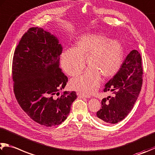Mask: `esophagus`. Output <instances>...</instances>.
I'll list each match as a JSON object with an SVG mask.
<instances>
[{"label":"esophagus","instance_id":"obj_1","mask_svg":"<svg viewBox=\"0 0 155 155\" xmlns=\"http://www.w3.org/2000/svg\"><path fill=\"white\" fill-rule=\"evenodd\" d=\"M77 95H78V98H89L90 97L89 95H85L84 94H83V93H77Z\"/></svg>","mask_w":155,"mask_h":155}]
</instances>
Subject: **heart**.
<instances>
[{"label":"heart","mask_w":155,"mask_h":155,"mask_svg":"<svg viewBox=\"0 0 155 155\" xmlns=\"http://www.w3.org/2000/svg\"><path fill=\"white\" fill-rule=\"evenodd\" d=\"M123 57V46L117 39H107L100 33H86L77 39L74 48L61 53L60 64L67 74L77 77L85 68L86 59L89 67L83 75L73 78L70 86L90 94L99 85L101 75L109 78L119 71Z\"/></svg>","instance_id":"obj_1"}]
</instances>
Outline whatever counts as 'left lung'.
Returning <instances> with one entry per match:
<instances>
[{"label":"left lung","instance_id":"left-lung-1","mask_svg":"<svg viewBox=\"0 0 155 155\" xmlns=\"http://www.w3.org/2000/svg\"><path fill=\"white\" fill-rule=\"evenodd\" d=\"M142 60L133 50L129 53L116 75L105 85L104 91L112 92V96L103 98L102 107L97 112V119L104 124L121 121L136 103L142 85Z\"/></svg>","mask_w":155,"mask_h":155}]
</instances>
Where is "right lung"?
I'll return each mask as SVG.
<instances>
[{"label": "right lung", "mask_w": 155, "mask_h": 155, "mask_svg": "<svg viewBox=\"0 0 155 155\" xmlns=\"http://www.w3.org/2000/svg\"><path fill=\"white\" fill-rule=\"evenodd\" d=\"M62 50L54 35L36 27L24 34L14 53L12 74L16 99L31 119L47 127L64 121L77 97L75 91L55 96L68 82L60 68Z\"/></svg>", "instance_id": "obj_1"}]
</instances>
